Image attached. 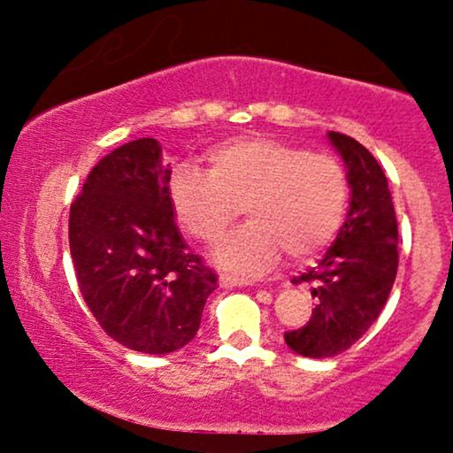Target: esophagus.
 <instances>
[{
	"instance_id": "34e87169",
	"label": "esophagus",
	"mask_w": 453,
	"mask_h": 453,
	"mask_svg": "<svg viewBox=\"0 0 453 453\" xmlns=\"http://www.w3.org/2000/svg\"><path fill=\"white\" fill-rule=\"evenodd\" d=\"M219 285H221V288H242V285H253V283H251V280H247V279L223 274V277H219Z\"/></svg>"
}]
</instances>
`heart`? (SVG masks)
Segmentation results:
<instances>
[{"mask_svg":"<svg viewBox=\"0 0 453 453\" xmlns=\"http://www.w3.org/2000/svg\"><path fill=\"white\" fill-rule=\"evenodd\" d=\"M209 173L180 165L170 180L179 221L204 244L221 241L238 212L249 223L221 244L217 262L259 274L279 257L319 253L349 209V174L339 159L273 138H234L206 155Z\"/></svg>","mask_w":453,"mask_h":453,"instance_id":"1","label":"heart"}]
</instances>
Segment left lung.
I'll return each instance as SVG.
<instances>
[{"mask_svg": "<svg viewBox=\"0 0 453 453\" xmlns=\"http://www.w3.org/2000/svg\"><path fill=\"white\" fill-rule=\"evenodd\" d=\"M327 138L347 165L351 202L324 259L294 277L296 285H313L315 309L309 324L285 332V342L306 357L339 356L362 339L386 306L398 270V223L386 173L357 140L339 132Z\"/></svg>", "mask_w": 453, "mask_h": 453, "instance_id": "left-lung-1", "label": "left lung"}]
</instances>
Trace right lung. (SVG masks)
<instances>
[{
	"instance_id": "right-lung-1",
	"label": "right lung",
	"mask_w": 453,
	"mask_h": 453,
	"mask_svg": "<svg viewBox=\"0 0 453 453\" xmlns=\"http://www.w3.org/2000/svg\"><path fill=\"white\" fill-rule=\"evenodd\" d=\"M159 142L138 138L93 165L70 206L82 298L111 339L142 353L185 347L217 274L180 238Z\"/></svg>"
}]
</instances>
